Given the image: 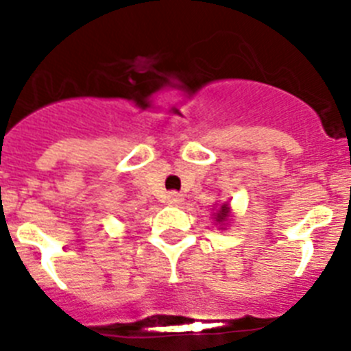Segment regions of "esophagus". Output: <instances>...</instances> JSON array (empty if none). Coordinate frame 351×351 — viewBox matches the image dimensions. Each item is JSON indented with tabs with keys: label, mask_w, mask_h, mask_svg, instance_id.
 Wrapping results in <instances>:
<instances>
[{
	"label": "esophagus",
	"mask_w": 351,
	"mask_h": 351,
	"mask_svg": "<svg viewBox=\"0 0 351 351\" xmlns=\"http://www.w3.org/2000/svg\"><path fill=\"white\" fill-rule=\"evenodd\" d=\"M182 200H184V197H182L181 193H178V191H170V193L167 195V204H169V206H181Z\"/></svg>",
	"instance_id": "1"
}]
</instances>
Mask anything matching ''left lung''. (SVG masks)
I'll return each instance as SVG.
<instances>
[{
    "instance_id": "obj_1",
    "label": "left lung",
    "mask_w": 351,
    "mask_h": 351,
    "mask_svg": "<svg viewBox=\"0 0 351 351\" xmlns=\"http://www.w3.org/2000/svg\"><path fill=\"white\" fill-rule=\"evenodd\" d=\"M228 219H230V204H219L216 213H214V221L219 223V226H225V223H228Z\"/></svg>"
}]
</instances>
